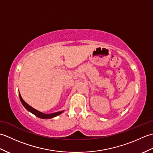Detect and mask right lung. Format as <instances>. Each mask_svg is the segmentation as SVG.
I'll return each mask as SVG.
<instances>
[{"instance_id":"add662e5","label":"right lung","mask_w":153,"mask_h":153,"mask_svg":"<svg viewBox=\"0 0 153 153\" xmlns=\"http://www.w3.org/2000/svg\"><path fill=\"white\" fill-rule=\"evenodd\" d=\"M19 99H20L21 100V102L22 103L23 106H24L25 108H26L28 111H30V112H31L32 114H33L34 115H35L36 116H37L38 118H40L42 119H49V118H54L55 116H57L60 114H62L63 112V111H60V112H54V113H52V114H44L43 112H41L39 111H38V110H35V108H33V107H31V106H30L25 102L23 99L22 98L20 93H19Z\"/></svg>"}]
</instances>
